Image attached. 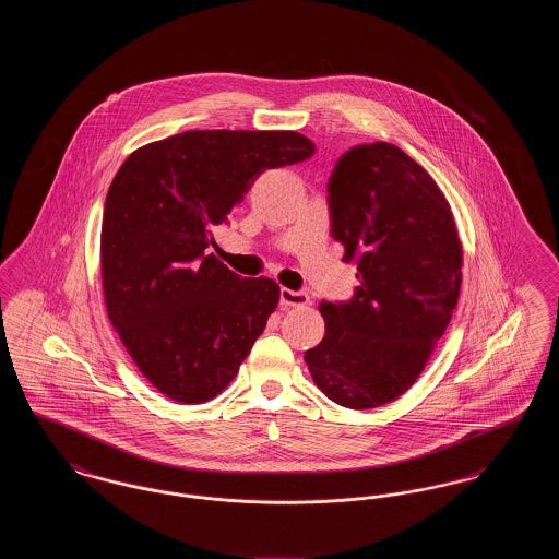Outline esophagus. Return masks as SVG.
<instances>
[{
  "mask_svg": "<svg viewBox=\"0 0 559 559\" xmlns=\"http://www.w3.org/2000/svg\"><path fill=\"white\" fill-rule=\"evenodd\" d=\"M281 304L283 306H306V304H310V297H308V293L281 289Z\"/></svg>",
  "mask_w": 559,
  "mask_h": 559,
  "instance_id": "1",
  "label": "esophagus"
}]
</instances>
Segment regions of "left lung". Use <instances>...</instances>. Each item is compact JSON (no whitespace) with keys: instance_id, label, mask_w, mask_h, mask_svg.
<instances>
[{"instance_id":"left-lung-1","label":"left lung","mask_w":559,"mask_h":559,"mask_svg":"<svg viewBox=\"0 0 559 559\" xmlns=\"http://www.w3.org/2000/svg\"><path fill=\"white\" fill-rule=\"evenodd\" d=\"M329 194L333 239L360 287L349 304L320 301L324 337L304 360L326 399L367 411L426 369L459 299L463 245L444 192L390 142L347 151Z\"/></svg>"}]
</instances>
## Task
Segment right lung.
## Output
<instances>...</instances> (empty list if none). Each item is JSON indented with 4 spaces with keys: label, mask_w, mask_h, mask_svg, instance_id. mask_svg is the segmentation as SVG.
<instances>
[{
    "label": "right lung",
    "mask_w": 559,
    "mask_h": 559,
    "mask_svg": "<svg viewBox=\"0 0 559 559\" xmlns=\"http://www.w3.org/2000/svg\"><path fill=\"white\" fill-rule=\"evenodd\" d=\"M314 151L297 132L192 130L140 146L112 178L100 233L105 306L163 396L215 399L264 333L281 287L224 266L213 230L262 171Z\"/></svg>",
    "instance_id": "obj_1"
}]
</instances>
